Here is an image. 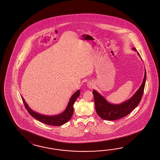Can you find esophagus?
Wrapping results in <instances>:
<instances>
[{
    "instance_id": "obj_1",
    "label": "esophagus",
    "mask_w": 160,
    "mask_h": 160,
    "mask_svg": "<svg viewBox=\"0 0 160 160\" xmlns=\"http://www.w3.org/2000/svg\"><path fill=\"white\" fill-rule=\"evenodd\" d=\"M87 86L89 88L91 89V88H93V84L92 82H88V84H87Z\"/></svg>"
}]
</instances>
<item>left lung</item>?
<instances>
[{
    "mask_svg": "<svg viewBox=\"0 0 160 160\" xmlns=\"http://www.w3.org/2000/svg\"><path fill=\"white\" fill-rule=\"evenodd\" d=\"M132 50L137 52V54L141 58L139 53L134 47L132 48ZM146 81V71L145 68L144 77L141 86L130 99L118 104L110 103L99 92L96 90H93V94L97 114L101 118L106 120H115L127 116L132 112L140 102L143 95Z\"/></svg>",
    "mask_w": 160,
    "mask_h": 160,
    "instance_id": "left-lung-1",
    "label": "left lung"
}]
</instances>
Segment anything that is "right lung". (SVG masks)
Returning <instances> with one entry per match:
<instances>
[{
	"label": "right lung",
	"mask_w": 160,
	"mask_h": 160,
	"mask_svg": "<svg viewBox=\"0 0 160 160\" xmlns=\"http://www.w3.org/2000/svg\"><path fill=\"white\" fill-rule=\"evenodd\" d=\"M80 93H81L80 90H78L77 91L75 92L70 98L68 103L67 106L65 109L64 110L62 113L58 114L53 115V116L40 114L39 113H37L36 112L34 111L29 107V106L28 105V103L24 100V99L23 98V96L21 95V97L22 98L26 109H27L28 112L34 118L38 120L41 122H42L43 123L46 124L48 125L59 126L67 123L69 120L71 119V117L73 113V103L77 100L78 96H79Z\"/></svg>",
	"instance_id": "1"
}]
</instances>
